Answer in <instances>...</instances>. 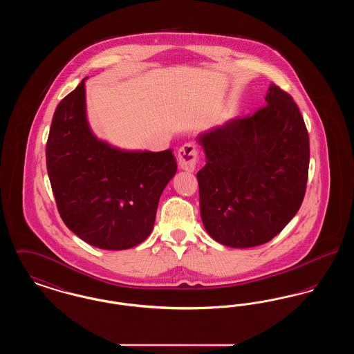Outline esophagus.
Returning a JSON list of instances; mask_svg holds the SVG:
<instances>
[{
	"instance_id": "esophagus-1",
	"label": "esophagus",
	"mask_w": 354,
	"mask_h": 354,
	"mask_svg": "<svg viewBox=\"0 0 354 354\" xmlns=\"http://www.w3.org/2000/svg\"><path fill=\"white\" fill-rule=\"evenodd\" d=\"M198 159H199V153L192 143H185V146H182L180 150L178 151L179 167L185 171L192 172L196 167Z\"/></svg>"
}]
</instances>
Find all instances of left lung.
Returning <instances> with one entry per match:
<instances>
[{"label":"left lung","mask_w":354,"mask_h":354,"mask_svg":"<svg viewBox=\"0 0 354 354\" xmlns=\"http://www.w3.org/2000/svg\"><path fill=\"white\" fill-rule=\"evenodd\" d=\"M267 104L198 135L205 166L198 174L205 231L231 248L279 235L303 203L309 135L297 104L270 84Z\"/></svg>","instance_id":"obj_1"}]
</instances>
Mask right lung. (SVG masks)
Returning a JSON list of instances; mask_svg holds the SVG:
<instances>
[{
	"label": "right lung",
	"mask_w": 354,
	"mask_h": 354,
	"mask_svg": "<svg viewBox=\"0 0 354 354\" xmlns=\"http://www.w3.org/2000/svg\"><path fill=\"white\" fill-rule=\"evenodd\" d=\"M86 80L59 102L51 120V189L70 231L101 250H129L151 234L176 160L171 150H122L98 139L86 114Z\"/></svg>",
	"instance_id": "right-lung-1"
}]
</instances>
